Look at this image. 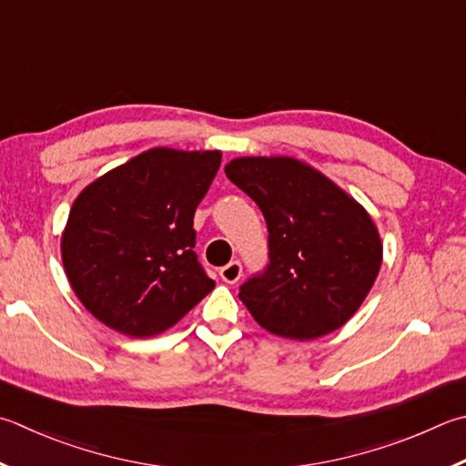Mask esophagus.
Listing matches in <instances>:
<instances>
[{
	"instance_id": "34e87169",
	"label": "esophagus",
	"mask_w": 466,
	"mask_h": 466,
	"mask_svg": "<svg viewBox=\"0 0 466 466\" xmlns=\"http://www.w3.org/2000/svg\"><path fill=\"white\" fill-rule=\"evenodd\" d=\"M219 277H222L226 283H238L240 277H242V265L238 260L228 262L226 267L219 268Z\"/></svg>"
}]
</instances>
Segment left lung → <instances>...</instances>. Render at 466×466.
<instances>
[{
	"instance_id": "8db88e82",
	"label": "left lung",
	"mask_w": 466,
	"mask_h": 466,
	"mask_svg": "<svg viewBox=\"0 0 466 466\" xmlns=\"http://www.w3.org/2000/svg\"><path fill=\"white\" fill-rule=\"evenodd\" d=\"M226 177L260 208L268 265L238 298L270 334L314 340L349 321L383 258L377 226L359 201L291 157H242Z\"/></svg>"
}]
</instances>
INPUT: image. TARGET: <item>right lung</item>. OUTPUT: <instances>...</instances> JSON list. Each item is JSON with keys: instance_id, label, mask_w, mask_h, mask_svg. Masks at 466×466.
Returning a JSON list of instances; mask_svg holds the SVG:
<instances>
[{"instance_id": "right-lung-1", "label": "right lung", "mask_w": 466, "mask_h": 466, "mask_svg": "<svg viewBox=\"0 0 466 466\" xmlns=\"http://www.w3.org/2000/svg\"><path fill=\"white\" fill-rule=\"evenodd\" d=\"M219 163V150L150 148L79 193L63 232V265L101 324L155 336L214 289L193 252V216Z\"/></svg>"}]
</instances>
